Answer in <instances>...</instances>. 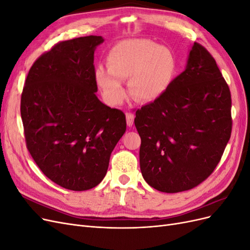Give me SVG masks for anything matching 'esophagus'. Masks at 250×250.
Here are the masks:
<instances>
[{
    "mask_svg": "<svg viewBox=\"0 0 250 250\" xmlns=\"http://www.w3.org/2000/svg\"><path fill=\"white\" fill-rule=\"evenodd\" d=\"M133 121H134L133 113L126 112V122H127V125L129 126V127H131L133 125Z\"/></svg>",
    "mask_w": 250,
    "mask_h": 250,
    "instance_id": "obj_1",
    "label": "esophagus"
}]
</instances>
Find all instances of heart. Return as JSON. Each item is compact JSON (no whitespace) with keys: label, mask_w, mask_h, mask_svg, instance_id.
I'll return each instance as SVG.
<instances>
[{"label":"heart","mask_w":250,"mask_h":250,"mask_svg":"<svg viewBox=\"0 0 250 250\" xmlns=\"http://www.w3.org/2000/svg\"><path fill=\"white\" fill-rule=\"evenodd\" d=\"M107 66L98 65L95 79L104 100L111 105L125 99V79L137 100L158 99L169 89L177 70L176 59L168 48L145 39L117 42L107 54Z\"/></svg>","instance_id":"heart-1"}]
</instances>
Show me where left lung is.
<instances>
[{
	"label": "left lung",
	"instance_id": "1",
	"mask_svg": "<svg viewBox=\"0 0 250 250\" xmlns=\"http://www.w3.org/2000/svg\"><path fill=\"white\" fill-rule=\"evenodd\" d=\"M230 90L216 60L194 42L186 70L161 98L135 112L146 183L178 193L206 180L230 139Z\"/></svg>",
	"mask_w": 250,
	"mask_h": 250
}]
</instances>
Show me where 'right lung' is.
I'll return each instance as SVG.
<instances>
[{
	"mask_svg": "<svg viewBox=\"0 0 250 250\" xmlns=\"http://www.w3.org/2000/svg\"><path fill=\"white\" fill-rule=\"evenodd\" d=\"M103 42L89 35L56 43L35 60L22 88L27 148L44 175L67 190L101 183L126 130L124 112L96 95L94 53Z\"/></svg>",
	"mask_w": 250,
	"mask_h": 250,
	"instance_id": "obj_1",
	"label": "right lung"
}]
</instances>
